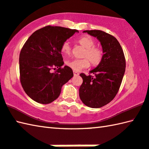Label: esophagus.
I'll use <instances>...</instances> for the list:
<instances>
[{
    "mask_svg": "<svg viewBox=\"0 0 149 149\" xmlns=\"http://www.w3.org/2000/svg\"><path fill=\"white\" fill-rule=\"evenodd\" d=\"M74 72V77H76V76H78L79 75V73H78V72H76V71H73Z\"/></svg>",
    "mask_w": 149,
    "mask_h": 149,
    "instance_id": "esophagus-1",
    "label": "esophagus"
}]
</instances>
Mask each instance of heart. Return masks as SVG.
<instances>
[{
  "label": "heart",
  "instance_id": "b5f03b06",
  "mask_svg": "<svg viewBox=\"0 0 149 149\" xmlns=\"http://www.w3.org/2000/svg\"><path fill=\"white\" fill-rule=\"evenodd\" d=\"M78 43L86 49L83 59H73L66 62L67 65L74 71H79L82 69L87 68L90 65L91 61L93 66L99 65L102 60L104 52L100 47H95V41L89 36H82L77 40ZM71 45L68 41H65L61 45V51L64 54L71 53Z\"/></svg>",
  "mask_w": 149,
  "mask_h": 149
}]
</instances>
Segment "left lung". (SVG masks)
<instances>
[{
    "label": "left lung",
    "mask_w": 149,
    "mask_h": 149,
    "mask_svg": "<svg viewBox=\"0 0 149 149\" xmlns=\"http://www.w3.org/2000/svg\"><path fill=\"white\" fill-rule=\"evenodd\" d=\"M97 38L102 47V60L96 68L86 76L81 73L83 82L79 89V96L86 106L99 108L110 102L119 91L124 76L126 60L119 41L114 36L102 30H85Z\"/></svg>",
    "instance_id": "left-lung-1"
}]
</instances>
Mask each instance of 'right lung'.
<instances>
[{
	"instance_id": "obj_1",
	"label": "right lung",
	"mask_w": 149,
	"mask_h": 149,
	"mask_svg": "<svg viewBox=\"0 0 149 149\" xmlns=\"http://www.w3.org/2000/svg\"><path fill=\"white\" fill-rule=\"evenodd\" d=\"M76 32L78 30L49 25L36 30L25 42L19 54L20 81L25 93L36 102H53L73 77L71 68L61 67V46Z\"/></svg>"
}]
</instances>
